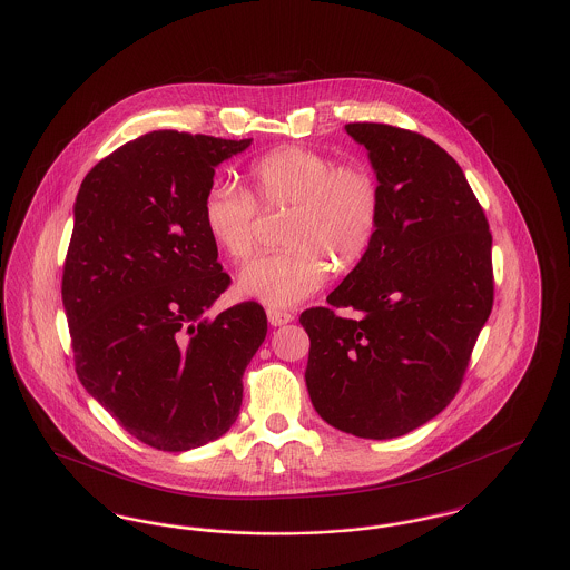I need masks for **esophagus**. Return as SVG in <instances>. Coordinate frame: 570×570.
<instances>
[{
  "label": "esophagus",
  "instance_id": "esophagus-1",
  "mask_svg": "<svg viewBox=\"0 0 570 570\" xmlns=\"http://www.w3.org/2000/svg\"><path fill=\"white\" fill-rule=\"evenodd\" d=\"M267 318H269V323L273 326H282L286 325V323H291L295 316L291 314V312H284V309H277V307H269L267 309Z\"/></svg>",
  "mask_w": 570,
  "mask_h": 570
}]
</instances>
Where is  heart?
Listing matches in <instances>:
<instances>
[{
    "mask_svg": "<svg viewBox=\"0 0 570 570\" xmlns=\"http://www.w3.org/2000/svg\"><path fill=\"white\" fill-rule=\"evenodd\" d=\"M249 191L235 181H216L203 198V222L212 242L235 263L249 258L258 244L261 209H288L279 252L247 263L239 288L269 305H295L312 297L331 265L354 267L370 249L379 228L380 186L361 164H337L328 154L286 145L247 166Z\"/></svg>",
    "mask_w": 570,
    "mask_h": 570,
    "instance_id": "b5f03b06",
    "label": "heart"
}]
</instances>
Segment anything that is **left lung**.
I'll list each match as a JSON object with an SVG mask.
<instances>
[{
    "label": "left lung",
    "mask_w": 570,
    "mask_h": 570,
    "mask_svg": "<svg viewBox=\"0 0 570 570\" xmlns=\"http://www.w3.org/2000/svg\"><path fill=\"white\" fill-rule=\"evenodd\" d=\"M379 177L374 242L298 323L316 412L346 434H407L451 404L493 307L491 233L460 164L432 138L348 124ZM361 311L344 320L338 309Z\"/></svg>",
    "instance_id": "obj_1"
}]
</instances>
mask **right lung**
<instances>
[{
  "label": "right lung",
  "mask_w": 570,
  "mask_h": 570,
  "mask_svg": "<svg viewBox=\"0 0 570 570\" xmlns=\"http://www.w3.org/2000/svg\"><path fill=\"white\" fill-rule=\"evenodd\" d=\"M252 138L158 130L82 179L61 298L82 386L136 440L168 453L230 430L267 335L261 303L207 318L230 275L203 222L216 166Z\"/></svg>",
  "instance_id": "right-lung-1"
}]
</instances>
